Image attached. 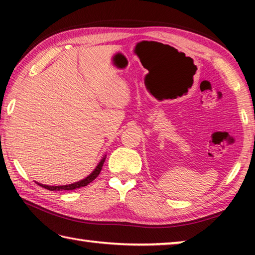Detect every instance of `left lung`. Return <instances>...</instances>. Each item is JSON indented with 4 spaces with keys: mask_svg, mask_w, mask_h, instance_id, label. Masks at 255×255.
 Listing matches in <instances>:
<instances>
[{
    "mask_svg": "<svg viewBox=\"0 0 255 255\" xmlns=\"http://www.w3.org/2000/svg\"><path fill=\"white\" fill-rule=\"evenodd\" d=\"M101 167H102V162L99 163V165L96 167V170H94L91 174H90L88 178H85L81 181H77V182L74 183H71V184H65V185H56V187H50V185H46V184H41V183H38L36 182L38 185H40L41 188H45L47 190H50V191H56V190H74L77 188H81V187H85V185H88L89 183H91L92 181L97 178L100 173L101 171Z\"/></svg>",
    "mask_w": 255,
    "mask_h": 255,
    "instance_id": "1",
    "label": "left lung"
}]
</instances>
